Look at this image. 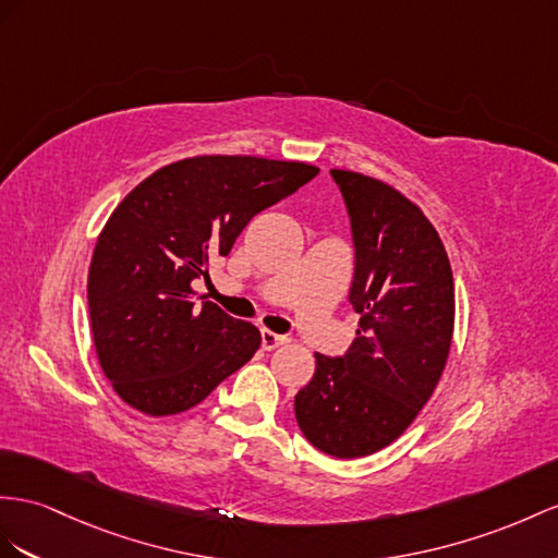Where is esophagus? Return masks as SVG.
<instances>
[{
	"mask_svg": "<svg viewBox=\"0 0 558 558\" xmlns=\"http://www.w3.org/2000/svg\"><path fill=\"white\" fill-rule=\"evenodd\" d=\"M282 344H288V337L276 335V332H270V330H262V347H264L266 351L278 349V347H282Z\"/></svg>",
	"mask_w": 558,
	"mask_h": 558,
	"instance_id": "esophagus-1",
	"label": "esophagus"
}]
</instances>
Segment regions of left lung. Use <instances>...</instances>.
<instances>
[{"instance_id": "8db88e82", "label": "left lung", "mask_w": 558, "mask_h": 558, "mask_svg": "<svg viewBox=\"0 0 558 558\" xmlns=\"http://www.w3.org/2000/svg\"><path fill=\"white\" fill-rule=\"evenodd\" d=\"M332 177L351 214L359 337L344 359L316 353L294 415L318 450L351 460L387 448L432 398L452 344L454 280L438 231L410 197L359 171Z\"/></svg>"}]
</instances>
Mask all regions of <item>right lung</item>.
<instances>
[{
  "label": "right lung",
  "instance_id": "obj_1",
  "mask_svg": "<svg viewBox=\"0 0 558 558\" xmlns=\"http://www.w3.org/2000/svg\"><path fill=\"white\" fill-rule=\"evenodd\" d=\"M318 171L254 155H195L124 195L98 233L87 299L98 365L126 405L179 415L252 359L262 332L214 302L195 304L193 280L207 276L211 256L231 252L252 217Z\"/></svg>",
  "mask_w": 558,
  "mask_h": 558
}]
</instances>
